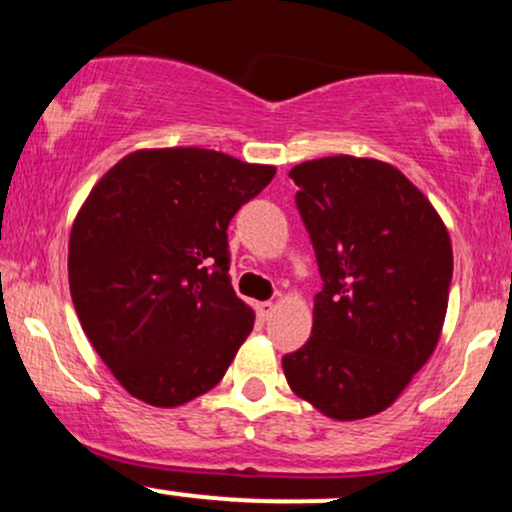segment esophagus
<instances>
[{"label":"esophagus","mask_w":512,"mask_h":512,"mask_svg":"<svg viewBox=\"0 0 512 512\" xmlns=\"http://www.w3.org/2000/svg\"><path fill=\"white\" fill-rule=\"evenodd\" d=\"M255 310H257V317H260V320H269V315L274 313V303L272 301H262V303L255 305Z\"/></svg>","instance_id":"esophagus-1"}]
</instances>
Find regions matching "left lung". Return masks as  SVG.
Returning <instances> with one entry per match:
<instances>
[{
  "label": "left lung",
  "mask_w": 512,
  "mask_h": 512,
  "mask_svg": "<svg viewBox=\"0 0 512 512\" xmlns=\"http://www.w3.org/2000/svg\"><path fill=\"white\" fill-rule=\"evenodd\" d=\"M289 175L325 284L313 334L281 366L291 390L325 416L366 419L436 351L452 281L448 228L385 161L339 154Z\"/></svg>",
  "instance_id": "1"
}]
</instances>
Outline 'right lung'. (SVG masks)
I'll return each instance as SVG.
<instances>
[{
	"label": "right lung",
	"instance_id": "obj_1",
	"mask_svg": "<svg viewBox=\"0 0 512 512\" xmlns=\"http://www.w3.org/2000/svg\"><path fill=\"white\" fill-rule=\"evenodd\" d=\"M274 173L175 146L134 151L93 185L69 236V291L132 397L173 409L219 385L255 325L228 276V223Z\"/></svg>",
	"mask_w": 512,
	"mask_h": 512
}]
</instances>
